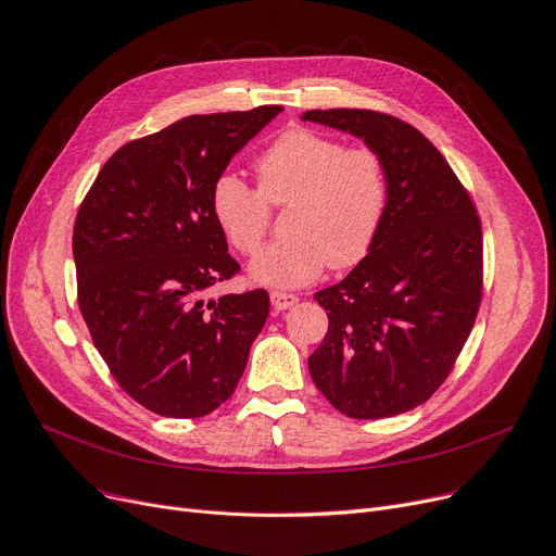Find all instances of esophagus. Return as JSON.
<instances>
[{"label": "esophagus", "instance_id": "1", "mask_svg": "<svg viewBox=\"0 0 556 556\" xmlns=\"http://www.w3.org/2000/svg\"><path fill=\"white\" fill-rule=\"evenodd\" d=\"M293 303H299V296H296V293L278 291V289H274V291H271V305H274L276 309H287V307H291Z\"/></svg>", "mask_w": 556, "mask_h": 556}]
</instances>
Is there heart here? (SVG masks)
Listing matches in <instances>:
<instances>
[{"label": "heart", "mask_w": 556, "mask_h": 556, "mask_svg": "<svg viewBox=\"0 0 556 556\" xmlns=\"http://www.w3.org/2000/svg\"><path fill=\"white\" fill-rule=\"evenodd\" d=\"M257 188L233 173L211 186V213L242 255L263 247L271 206H287L289 238L251 263V278L301 287L325 267L352 269L372 251L390 204L386 156L312 127H289L255 159Z\"/></svg>", "instance_id": "b5f03b06"}]
</instances>
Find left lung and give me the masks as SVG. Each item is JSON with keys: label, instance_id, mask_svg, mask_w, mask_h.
I'll return each mask as SVG.
<instances>
[{"label": "left lung", "instance_id": "obj_1", "mask_svg": "<svg viewBox=\"0 0 556 556\" xmlns=\"http://www.w3.org/2000/svg\"><path fill=\"white\" fill-rule=\"evenodd\" d=\"M377 148L390 204L372 251L314 293L328 332L309 356L316 388L352 419L406 413L446 381L482 301V226L469 190L406 121L375 110H309Z\"/></svg>", "mask_w": 556, "mask_h": 556}]
</instances>
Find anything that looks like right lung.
Instances as JSON below:
<instances>
[{
  "label": "right lung",
  "instance_id": "1",
  "mask_svg": "<svg viewBox=\"0 0 556 556\" xmlns=\"http://www.w3.org/2000/svg\"><path fill=\"white\" fill-rule=\"evenodd\" d=\"M282 108L194 114L118 148L74 224L78 307L125 393L194 419L233 395L269 293L204 301L240 265L211 213V186Z\"/></svg>",
  "mask_w": 556,
  "mask_h": 556
}]
</instances>
